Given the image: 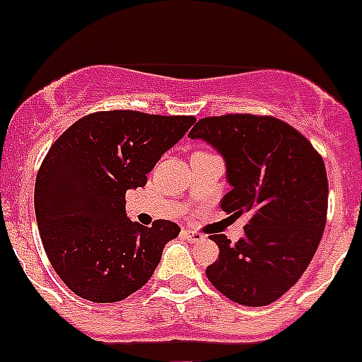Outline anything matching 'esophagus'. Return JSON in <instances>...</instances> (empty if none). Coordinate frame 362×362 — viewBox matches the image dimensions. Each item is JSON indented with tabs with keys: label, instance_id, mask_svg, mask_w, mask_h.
<instances>
[{
	"label": "esophagus",
	"instance_id": "34e87169",
	"mask_svg": "<svg viewBox=\"0 0 362 362\" xmlns=\"http://www.w3.org/2000/svg\"><path fill=\"white\" fill-rule=\"evenodd\" d=\"M181 235H183L187 241H192V243H197V241H203L204 235L203 233L196 232V230H190V228H185L183 232H181Z\"/></svg>",
	"mask_w": 362,
	"mask_h": 362
}]
</instances>
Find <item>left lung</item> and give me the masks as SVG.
Returning <instances> with one entry per match:
<instances>
[{
  "label": "left lung",
  "mask_w": 362,
  "mask_h": 362,
  "mask_svg": "<svg viewBox=\"0 0 362 362\" xmlns=\"http://www.w3.org/2000/svg\"><path fill=\"white\" fill-rule=\"evenodd\" d=\"M188 137L225 159L232 190L221 209L252 214L238 243L212 235L219 259L206 277L233 303L270 305L299 281L321 243L328 210L322 158L303 134L272 116L203 117Z\"/></svg>",
  "instance_id": "1"
}]
</instances>
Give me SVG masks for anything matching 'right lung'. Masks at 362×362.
Here are the masks:
<instances>
[{
	"instance_id": "right-lung-1",
	"label": "right lung",
	"mask_w": 362,
	"mask_h": 362,
	"mask_svg": "<svg viewBox=\"0 0 362 362\" xmlns=\"http://www.w3.org/2000/svg\"><path fill=\"white\" fill-rule=\"evenodd\" d=\"M194 121L95 112L50 146L37 172L34 210L50 264L76 296L116 303L152 277L163 248L181 228L165 219L150 228L130 221L124 194L145 187L148 172Z\"/></svg>"
}]
</instances>
